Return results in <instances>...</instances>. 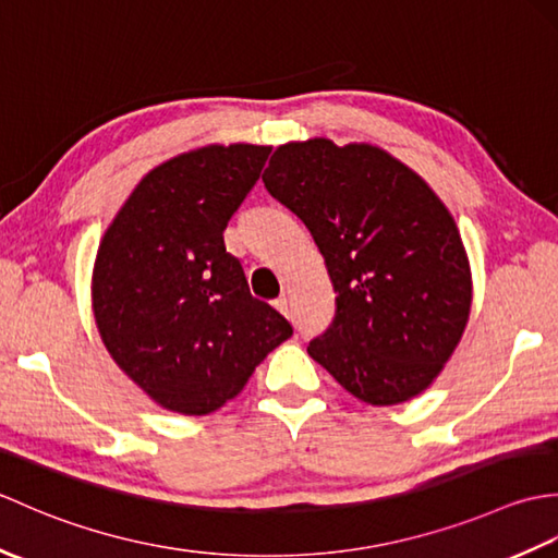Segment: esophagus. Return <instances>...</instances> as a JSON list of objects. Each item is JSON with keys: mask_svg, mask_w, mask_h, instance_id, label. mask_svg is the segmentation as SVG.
<instances>
[{"mask_svg": "<svg viewBox=\"0 0 558 558\" xmlns=\"http://www.w3.org/2000/svg\"><path fill=\"white\" fill-rule=\"evenodd\" d=\"M276 310H278L280 314H286V316L290 318V300H288V298H280V300H276Z\"/></svg>", "mask_w": 558, "mask_h": 558, "instance_id": "esophagus-1", "label": "esophagus"}]
</instances>
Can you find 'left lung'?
<instances>
[{
    "label": "left lung",
    "instance_id": "obj_1",
    "mask_svg": "<svg viewBox=\"0 0 558 558\" xmlns=\"http://www.w3.org/2000/svg\"><path fill=\"white\" fill-rule=\"evenodd\" d=\"M264 184L312 232L336 290L312 360L376 408L424 393L472 306L468 252L444 201L388 150L330 138L278 146Z\"/></svg>",
    "mask_w": 558,
    "mask_h": 558
}]
</instances>
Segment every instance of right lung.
<instances>
[{
	"label": "right lung",
	"mask_w": 558,
	"mask_h": 558,
	"mask_svg": "<svg viewBox=\"0 0 558 558\" xmlns=\"http://www.w3.org/2000/svg\"><path fill=\"white\" fill-rule=\"evenodd\" d=\"M270 146L210 144L153 168L105 230L93 314L117 366L162 410L222 408L292 336L248 292L222 232L252 192Z\"/></svg>",
	"instance_id": "obj_1"
}]
</instances>
